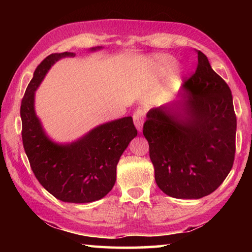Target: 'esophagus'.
Listing matches in <instances>:
<instances>
[{"label":"esophagus","mask_w":252,"mask_h":252,"mask_svg":"<svg viewBox=\"0 0 252 252\" xmlns=\"http://www.w3.org/2000/svg\"><path fill=\"white\" fill-rule=\"evenodd\" d=\"M144 119H146V112H144L143 110H136L135 112L133 113V121H134V125L135 127L138 129V131L140 132L142 130V126H143V122H144Z\"/></svg>","instance_id":"1"}]
</instances>
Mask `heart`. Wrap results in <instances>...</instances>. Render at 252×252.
<instances>
[{"label":"heart","instance_id":"b5f03b06","mask_svg":"<svg viewBox=\"0 0 252 252\" xmlns=\"http://www.w3.org/2000/svg\"><path fill=\"white\" fill-rule=\"evenodd\" d=\"M156 65L162 72H167L174 65V60L168 54H159L156 57Z\"/></svg>","mask_w":252,"mask_h":252}]
</instances>
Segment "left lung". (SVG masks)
Listing matches in <instances>:
<instances>
[{"mask_svg":"<svg viewBox=\"0 0 252 252\" xmlns=\"http://www.w3.org/2000/svg\"><path fill=\"white\" fill-rule=\"evenodd\" d=\"M198 53L183 101L149 111L143 135L158 187L177 199L212 193L231 170L237 118L229 85Z\"/></svg>","mask_w":252,"mask_h":252,"instance_id":"8db88e82","label":"left lung"}]
</instances>
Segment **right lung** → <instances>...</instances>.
Returning <instances> with one entry per match:
<instances>
[{
  "label": "right lung",
  "mask_w": 252,
  "mask_h": 252,
  "mask_svg": "<svg viewBox=\"0 0 252 252\" xmlns=\"http://www.w3.org/2000/svg\"><path fill=\"white\" fill-rule=\"evenodd\" d=\"M65 57L74 54H50L34 71L21 103L22 141L34 176L45 190L61 201L87 203L112 189L118 162L138 131L132 118L126 117L94 127L75 142L51 141L34 111V94L51 65Z\"/></svg>",
  "instance_id": "add662e5"
}]
</instances>
